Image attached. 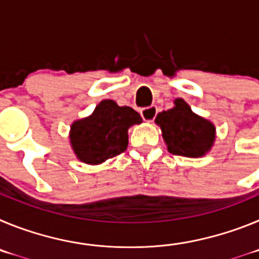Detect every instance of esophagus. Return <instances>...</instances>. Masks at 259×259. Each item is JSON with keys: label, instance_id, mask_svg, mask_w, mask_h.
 <instances>
[{"label": "esophagus", "instance_id": "obj_1", "mask_svg": "<svg viewBox=\"0 0 259 259\" xmlns=\"http://www.w3.org/2000/svg\"><path fill=\"white\" fill-rule=\"evenodd\" d=\"M140 114L141 116H143L144 120H146V122H153L155 116H157V107L155 106L144 107V109H141Z\"/></svg>", "mask_w": 259, "mask_h": 259}]
</instances>
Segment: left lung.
<instances>
[{"label":"left lung","instance_id":"left-lung-1","mask_svg":"<svg viewBox=\"0 0 259 259\" xmlns=\"http://www.w3.org/2000/svg\"><path fill=\"white\" fill-rule=\"evenodd\" d=\"M172 109L155 118L168 152L175 155L197 158L211 149L215 127L207 119L194 114L183 98H176Z\"/></svg>","mask_w":259,"mask_h":259}]
</instances>
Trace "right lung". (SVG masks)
Returning a JSON list of instances; mask_svg holds the SVG:
<instances>
[{
    "label": "right lung",
    "instance_id": "right-lung-1",
    "mask_svg": "<svg viewBox=\"0 0 259 259\" xmlns=\"http://www.w3.org/2000/svg\"><path fill=\"white\" fill-rule=\"evenodd\" d=\"M143 118L130 106H118L113 100H104L92 115L72 123L71 146L77 159L100 164L127 149L128 128L140 124Z\"/></svg>",
    "mask_w": 259,
    "mask_h": 259
}]
</instances>
